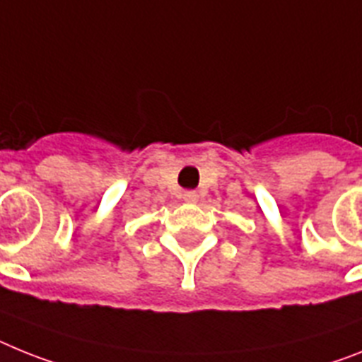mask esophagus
Returning a JSON list of instances; mask_svg holds the SVG:
<instances>
[{
    "mask_svg": "<svg viewBox=\"0 0 362 362\" xmlns=\"http://www.w3.org/2000/svg\"><path fill=\"white\" fill-rule=\"evenodd\" d=\"M184 200L187 204H194L197 200H199V193L197 191H185L184 193Z\"/></svg>",
    "mask_w": 362,
    "mask_h": 362,
    "instance_id": "34e87169",
    "label": "esophagus"
}]
</instances>
